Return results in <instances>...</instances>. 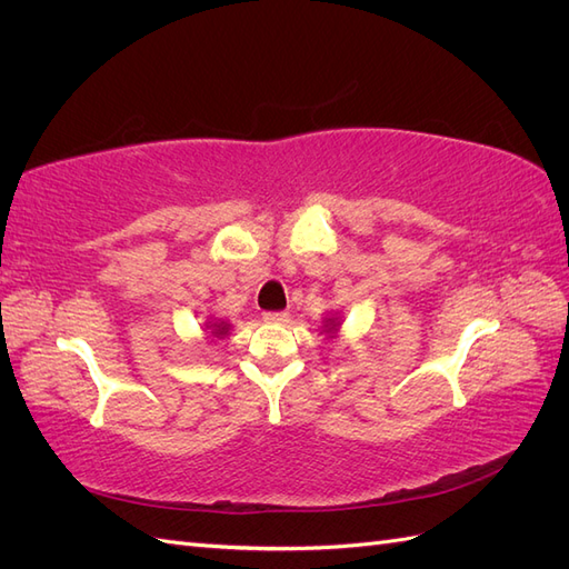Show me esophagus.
<instances>
[{"label":"esophagus","instance_id":"34e87169","mask_svg":"<svg viewBox=\"0 0 569 569\" xmlns=\"http://www.w3.org/2000/svg\"><path fill=\"white\" fill-rule=\"evenodd\" d=\"M287 313L284 311H268V313H263V320L266 322H287Z\"/></svg>","mask_w":569,"mask_h":569}]
</instances>
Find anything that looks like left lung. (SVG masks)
Here are the masks:
<instances>
[{"label":"left lung","instance_id":"left-lung-1","mask_svg":"<svg viewBox=\"0 0 569 569\" xmlns=\"http://www.w3.org/2000/svg\"><path fill=\"white\" fill-rule=\"evenodd\" d=\"M325 322H327V325H325V332H337V327H339V320H337V318H327Z\"/></svg>","mask_w":569,"mask_h":569}]
</instances>
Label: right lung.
Returning a JSON list of instances; mask_svg holds the SVG:
<instances>
[{
    "instance_id": "add662e5",
    "label": "right lung",
    "mask_w": 569,
    "mask_h": 569,
    "mask_svg": "<svg viewBox=\"0 0 569 569\" xmlns=\"http://www.w3.org/2000/svg\"><path fill=\"white\" fill-rule=\"evenodd\" d=\"M206 330H211V335H213V337L222 339V337L228 335L230 325H228V322H222V320H220V322H213V320H211V322H206Z\"/></svg>"
}]
</instances>
